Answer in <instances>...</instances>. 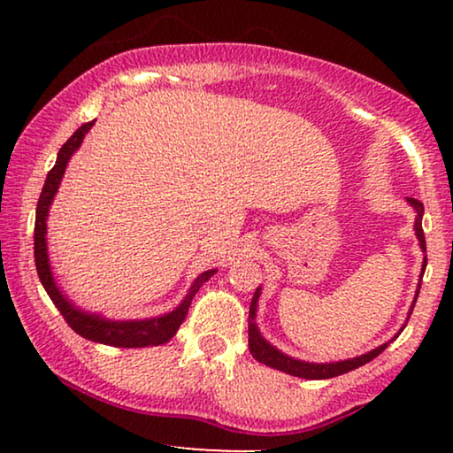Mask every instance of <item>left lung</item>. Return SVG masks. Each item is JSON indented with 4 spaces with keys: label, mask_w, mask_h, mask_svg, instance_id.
I'll list each match as a JSON object with an SVG mask.
<instances>
[{
    "label": "left lung",
    "mask_w": 453,
    "mask_h": 453,
    "mask_svg": "<svg viewBox=\"0 0 453 453\" xmlns=\"http://www.w3.org/2000/svg\"><path fill=\"white\" fill-rule=\"evenodd\" d=\"M406 202L411 203V206L414 208V212H417V219H414V234H417L420 250H423V253H425L423 270H420V280H418V287H417V295H414L411 311H408V318H411L414 303H417V296H418V290H420V282H423L425 268H426V243H425V233H423V214H425L423 203H420L418 200H414V197H406ZM259 295H262V287L256 290V295H253V299H251V307H250V352L253 355V358H256V361H259L262 365H268V367H272V369L282 371V373L303 377V380H330V377L349 373V371L358 369V367H363L365 363L373 361V358L377 355H381V352L388 349V344L392 342V340H389V342L377 346V349L365 352V355H361V357L344 358V361H336V363H307V361H301V358L288 357V355H284L282 350H278L276 346H272L268 340L262 336V332H259V327L256 324ZM408 318H406V321H408ZM404 327H406V324L402 326V330H404Z\"/></svg>",
    "instance_id": "8db88e82"
}]
</instances>
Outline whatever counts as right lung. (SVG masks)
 Masks as SVG:
<instances>
[{"label": "right lung", "mask_w": 453, "mask_h": 453, "mask_svg": "<svg viewBox=\"0 0 453 453\" xmlns=\"http://www.w3.org/2000/svg\"><path fill=\"white\" fill-rule=\"evenodd\" d=\"M95 126V121L84 123L80 126L70 140L59 148L58 160L55 166L49 171L42 185L39 203H36V220H35V264L36 272H39L42 288L47 290V295L51 296L55 307L59 309V313L64 315V319L70 324V327L80 336L92 342L107 344V346H119V349H144V346H158L169 342L175 336L179 326L183 324L185 315L189 311L191 299H194L197 290L203 282H208L219 270H206L196 278L191 284L188 295L183 296V301L173 309V311L158 315V318H146V319H107L101 313H90L84 311L73 305V303L64 295V290L55 282L51 262H49V251H47V216L49 208L58 194L61 179L67 169V163L73 157V152L82 146L84 135L90 132V127Z\"/></svg>", "instance_id": "obj_1"}]
</instances>
